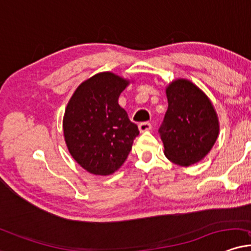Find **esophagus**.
I'll use <instances>...</instances> for the list:
<instances>
[{"mask_svg":"<svg viewBox=\"0 0 251 251\" xmlns=\"http://www.w3.org/2000/svg\"><path fill=\"white\" fill-rule=\"evenodd\" d=\"M151 129V125L149 122H142L138 125V130L141 132H145V131H149Z\"/></svg>","mask_w":251,"mask_h":251,"instance_id":"34e87169","label":"esophagus"}]
</instances>
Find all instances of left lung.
<instances>
[{"label": "left lung", "instance_id": "obj_1", "mask_svg": "<svg viewBox=\"0 0 251 251\" xmlns=\"http://www.w3.org/2000/svg\"><path fill=\"white\" fill-rule=\"evenodd\" d=\"M165 93L169 107L159 128L164 154L180 166L199 163L218 140L220 125L214 106L188 79L173 80Z\"/></svg>", "mask_w": 251, "mask_h": 251}]
</instances>
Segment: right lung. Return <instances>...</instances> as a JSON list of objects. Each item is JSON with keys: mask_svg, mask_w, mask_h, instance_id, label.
Segmentation results:
<instances>
[{"mask_svg": "<svg viewBox=\"0 0 251 251\" xmlns=\"http://www.w3.org/2000/svg\"><path fill=\"white\" fill-rule=\"evenodd\" d=\"M132 82L113 72H100L80 83L63 119L64 138L73 159L95 176L117 171L140 134L137 126L119 104Z\"/></svg>", "mask_w": 251, "mask_h": 251, "instance_id": "obj_1", "label": "right lung"}]
</instances>
